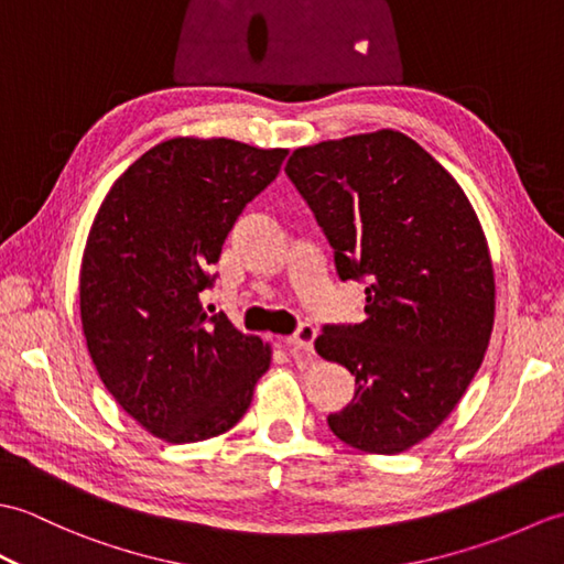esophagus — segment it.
Returning <instances> with one entry per match:
<instances>
[{"label":"esophagus","mask_w":564,"mask_h":564,"mask_svg":"<svg viewBox=\"0 0 564 564\" xmlns=\"http://www.w3.org/2000/svg\"><path fill=\"white\" fill-rule=\"evenodd\" d=\"M315 337H317L315 325H310V322H303V325L297 327L289 339H285V344H289L291 349H295V351L313 354V341H315Z\"/></svg>","instance_id":"esophagus-1"}]
</instances>
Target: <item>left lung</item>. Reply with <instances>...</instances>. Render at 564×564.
<instances>
[{
    "label": "left lung",
    "instance_id": "left-lung-1",
    "mask_svg": "<svg viewBox=\"0 0 564 564\" xmlns=\"http://www.w3.org/2000/svg\"><path fill=\"white\" fill-rule=\"evenodd\" d=\"M285 174L313 208L341 281L366 279V319L327 325L315 349L356 376L329 414L349 446L394 455L434 434L482 366L495 269L460 184L400 130L297 148Z\"/></svg>",
    "mask_w": 564,
    "mask_h": 564
}]
</instances>
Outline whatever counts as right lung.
Returning a JSON list of instances; mask_svg holds the SVG:
<instances>
[{
    "mask_svg": "<svg viewBox=\"0 0 564 564\" xmlns=\"http://www.w3.org/2000/svg\"><path fill=\"white\" fill-rule=\"evenodd\" d=\"M289 150L172 138L116 178L79 269L87 349L113 400L170 443L230 431L249 410L271 346L208 315L200 293L237 215Z\"/></svg>",
    "mask_w": 564,
    "mask_h": 564,
    "instance_id": "obj_1",
    "label": "right lung"
}]
</instances>
